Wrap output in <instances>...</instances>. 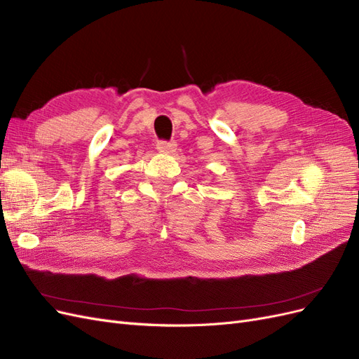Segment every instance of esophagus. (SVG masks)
I'll return each instance as SVG.
<instances>
[{"label":"esophagus","instance_id":"34e87169","mask_svg":"<svg viewBox=\"0 0 359 359\" xmlns=\"http://www.w3.org/2000/svg\"><path fill=\"white\" fill-rule=\"evenodd\" d=\"M156 147L161 153H173L177 149V144L173 140H158Z\"/></svg>","mask_w":359,"mask_h":359}]
</instances>
